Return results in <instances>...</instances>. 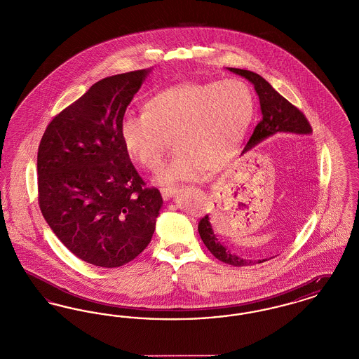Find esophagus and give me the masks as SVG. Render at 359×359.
<instances>
[{
  "label": "esophagus",
  "mask_w": 359,
  "mask_h": 359,
  "mask_svg": "<svg viewBox=\"0 0 359 359\" xmlns=\"http://www.w3.org/2000/svg\"><path fill=\"white\" fill-rule=\"evenodd\" d=\"M176 189H177V188L175 187V186H167V187L160 188V192H161V195H163L164 199H170V198H172V196L175 195Z\"/></svg>",
  "instance_id": "obj_1"
}]
</instances>
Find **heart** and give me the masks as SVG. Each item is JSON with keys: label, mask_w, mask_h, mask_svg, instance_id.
<instances>
[{"label": "heart", "mask_w": 359, "mask_h": 359, "mask_svg": "<svg viewBox=\"0 0 359 359\" xmlns=\"http://www.w3.org/2000/svg\"><path fill=\"white\" fill-rule=\"evenodd\" d=\"M255 111L242 81L184 83L165 88L144 104V113L121 121L125 149L145 170L157 171L173 145L171 161L156 177L161 184L198 180L229 163Z\"/></svg>", "instance_id": "b5f03b06"}]
</instances>
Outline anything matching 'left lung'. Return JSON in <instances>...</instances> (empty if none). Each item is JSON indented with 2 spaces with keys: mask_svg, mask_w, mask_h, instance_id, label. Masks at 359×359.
Here are the masks:
<instances>
[{
  "mask_svg": "<svg viewBox=\"0 0 359 359\" xmlns=\"http://www.w3.org/2000/svg\"><path fill=\"white\" fill-rule=\"evenodd\" d=\"M229 69L231 72L238 74L241 76H245L248 81H250L255 85L258 98H259L261 111H262V118L257 123L252 136L246 144L245 151H248L249 148H252L264 138L276 135L278 132H288V133H297V135L312 133V128L308 122L307 117L294 104H292L288 100L280 95L262 76L248 69ZM198 231L201 234V238L205 242V248L211 252V255L224 264H229L233 266H246V265H256L266 261V259H258V261L243 259L236 255H231L230 250H227L218 237L214 234L208 215L201 218L198 224Z\"/></svg>",
  "mask_w": 359,
  "mask_h": 359,
  "instance_id": "1",
  "label": "left lung"
}]
</instances>
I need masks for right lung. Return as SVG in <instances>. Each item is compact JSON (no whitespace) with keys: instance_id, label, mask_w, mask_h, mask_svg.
<instances>
[{"instance_id":"add662e5","label":"right lung","mask_w":359,"mask_h":359,"mask_svg":"<svg viewBox=\"0 0 359 359\" xmlns=\"http://www.w3.org/2000/svg\"><path fill=\"white\" fill-rule=\"evenodd\" d=\"M148 71L103 78L48 123L37 151V201L71 253L118 268L151 242L163 205L121 138V121Z\"/></svg>"}]
</instances>
